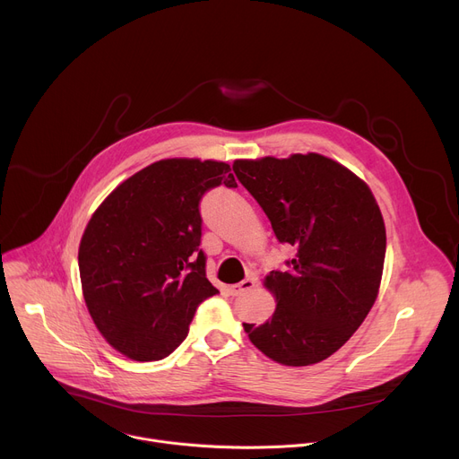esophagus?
<instances>
[{
	"label": "esophagus",
	"instance_id": "esophagus-1",
	"mask_svg": "<svg viewBox=\"0 0 459 459\" xmlns=\"http://www.w3.org/2000/svg\"><path fill=\"white\" fill-rule=\"evenodd\" d=\"M254 285H255V280H252V278H247V280H243L241 283H236V285H232L229 290H230V294H232V296H241L243 292H248V290H252V289H254Z\"/></svg>",
	"mask_w": 459,
	"mask_h": 459
}]
</instances>
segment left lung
<instances>
[{"label": "left lung", "mask_w": 459, "mask_h": 459, "mask_svg": "<svg viewBox=\"0 0 459 459\" xmlns=\"http://www.w3.org/2000/svg\"><path fill=\"white\" fill-rule=\"evenodd\" d=\"M239 183L296 255L265 278L278 305L264 325L243 323L271 359L305 367L334 354L372 308L386 250L385 223L370 188L319 154L238 160Z\"/></svg>", "instance_id": "8db88e82"}]
</instances>
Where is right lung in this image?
<instances>
[{
	"label": "right lung",
	"instance_id": "add662e5",
	"mask_svg": "<svg viewBox=\"0 0 459 459\" xmlns=\"http://www.w3.org/2000/svg\"><path fill=\"white\" fill-rule=\"evenodd\" d=\"M220 185L238 186L227 163L161 160L123 181L91 218L78 254L85 303L126 358L172 354L198 305L220 292L200 248V204Z\"/></svg>",
	"mask_w": 459,
	"mask_h": 459
}]
</instances>
